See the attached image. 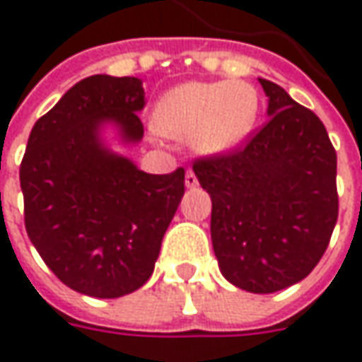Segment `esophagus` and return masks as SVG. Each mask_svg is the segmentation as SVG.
<instances>
[{
    "label": "esophagus",
    "mask_w": 362,
    "mask_h": 362,
    "mask_svg": "<svg viewBox=\"0 0 362 362\" xmlns=\"http://www.w3.org/2000/svg\"><path fill=\"white\" fill-rule=\"evenodd\" d=\"M197 185H199L197 175L193 173V171H187V173H185V187L193 189V187H197Z\"/></svg>",
    "instance_id": "1"
}]
</instances>
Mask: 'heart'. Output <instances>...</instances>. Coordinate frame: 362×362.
I'll return each mask as SVG.
<instances>
[{"mask_svg": "<svg viewBox=\"0 0 362 362\" xmlns=\"http://www.w3.org/2000/svg\"><path fill=\"white\" fill-rule=\"evenodd\" d=\"M257 119V92L247 82H185L163 94L153 127L177 141H189L205 157L240 146Z\"/></svg>", "mask_w": 362, "mask_h": 362, "instance_id": "heart-1", "label": "heart"}]
</instances>
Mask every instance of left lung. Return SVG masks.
<instances>
[{
  "label": "left lung",
  "mask_w": 362,
  "mask_h": 362,
  "mask_svg": "<svg viewBox=\"0 0 362 362\" xmlns=\"http://www.w3.org/2000/svg\"><path fill=\"white\" fill-rule=\"evenodd\" d=\"M268 122L243 148L193 163L211 197V243L226 280L272 294L304 280L339 217L337 153L313 110L270 80Z\"/></svg>",
  "instance_id": "8db88e82"
}]
</instances>
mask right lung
<instances>
[{
  "label": "right lung",
  "mask_w": 362,
  "mask_h": 362,
  "mask_svg": "<svg viewBox=\"0 0 362 362\" xmlns=\"http://www.w3.org/2000/svg\"><path fill=\"white\" fill-rule=\"evenodd\" d=\"M143 80L96 74L74 84L34 124L20 167L25 231L64 284L120 298L151 278L185 193V169L141 171L106 145L143 139Z\"/></svg>",
  "instance_id": "1"
}]
</instances>
